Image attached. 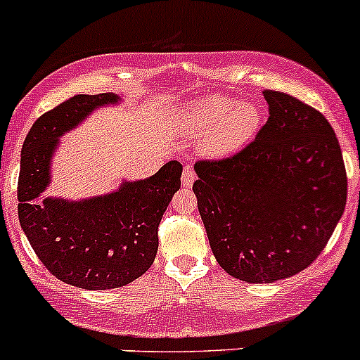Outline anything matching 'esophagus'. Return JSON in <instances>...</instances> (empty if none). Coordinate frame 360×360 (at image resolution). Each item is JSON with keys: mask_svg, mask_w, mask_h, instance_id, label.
<instances>
[{"mask_svg": "<svg viewBox=\"0 0 360 360\" xmlns=\"http://www.w3.org/2000/svg\"><path fill=\"white\" fill-rule=\"evenodd\" d=\"M193 181H195L193 169H191L190 165H186V167H184V170H183V177H181V183H183L184 188H190L191 184H193Z\"/></svg>", "mask_w": 360, "mask_h": 360, "instance_id": "esophagus-1", "label": "esophagus"}]
</instances>
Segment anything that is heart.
Returning a JSON list of instances; mask_svg holds the SVG:
<instances>
[{
    "label": "heart",
    "mask_w": 360,
    "mask_h": 360,
    "mask_svg": "<svg viewBox=\"0 0 360 360\" xmlns=\"http://www.w3.org/2000/svg\"><path fill=\"white\" fill-rule=\"evenodd\" d=\"M260 124V110L251 102L211 95L186 107L179 116V130L186 137H202V153L229 156L253 139Z\"/></svg>",
    "instance_id": "1"
}]
</instances>
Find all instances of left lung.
<instances>
[{
    "label": "left lung",
    "mask_w": 360,
    "mask_h": 360,
    "mask_svg": "<svg viewBox=\"0 0 360 360\" xmlns=\"http://www.w3.org/2000/svg\"><path fill=\"white\" fill-rule=\"evenodd\" d=\"M264 98L269 120L255 141L195 163L193 191L212 253L248 283L309 267L347 204V170L329 121L287 93L265 89Z\"/></svg>",
    "instance_id": "obj_1"
}]
</instances>
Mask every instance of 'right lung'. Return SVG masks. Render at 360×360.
I'll use <instances>...</instances> for the list:
<instances>
[{
    "label": "right lung",
    "instance_id": "add662e5",
    "mask_svg": "<svg viewBox=\"0 0 360 360\" xmlns=\"http://www.w3.org/2000/svg\"><path fill=\"white\" fill-rule=\"evenodd\" d=\"M114 93L75 95L38 117L20 151L19 221L41 264L58 280L86 290L131 283L153 265L158 225L181 188L183 165L165 163L155 176L124 181L120 190L86 200L44 198L59 137L98 107L117 103Z\"/></svg>",
    "mask_w": 360,
    "mask_h": 360
}]
</instances>
